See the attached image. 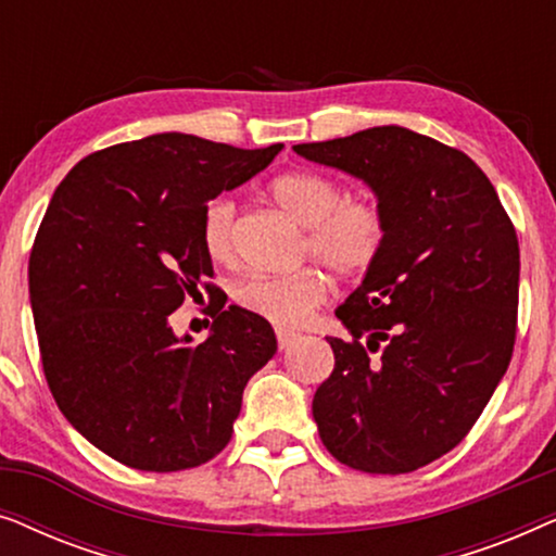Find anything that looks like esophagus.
<instances>
[{"mask_svg": "<svg viewBox=\"0 0 556 556\" xmlns=\"http://www.w3.org/2000/svg\"><path fill=\"white\" fill-rule=\"evenodd\" d=\"M276 337H278V346H280V349H288V346L293 344L295 339H299V333H295V331H286V329H278Z\"/></svg>", "mask_w": 556, "mask_h": 556, "instance_id": "1", "label": "esophagus"}]
</instances>
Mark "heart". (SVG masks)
Wrapping results in <instances>:
<instances>
[{"instance_id": "heart-1", "label": "heart", "mask_w": 556, "mask_h": 556, "mask_svg": "<svg viewBox=\"0 0 556 556\" xmlns=\"http://www.w3.org/2000/svg\"><path fill=\"white\" fill-rule=\"evenodd\" d=\"M270 197L288 217L306 227L303 255H314L339 276H359L384 248L387 223L377 204L344 200L337 181L314 172H288L273 179ZM235 202L219 197L210 202L202 219L204 250L215 263L235 257ZM329 295V280L318 268H301L288 276H253L235 299L250 314L293 329Z\"/></svg>"}]
</instances>
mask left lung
<instances>
[{
	"mask_svg": "<svg viewBox=\"0 0 556 556\" xmlns=\"http://www.w3.org/2000/svg\"><path fill=\"white\" fill-rule=\"evenodd\" d=\"M293 151L364 181L387 223L382 253L337 308L352 341L329 337L337 364L311 407L318 435L349 468L409 473L468 435L506 375L516 230L473 159L409 128Z\"/></svg>",
	"mask_w": 556,
	"mask_h": 556,
	"instance_id": "left-lung-1",
	"label": "left lung"
}]
</instances>
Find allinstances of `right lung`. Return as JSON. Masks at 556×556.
I'll return each mask as SVG.
<instances>
[{"label":"right lung","mask_w":556,"mask_h":556,"mask_svg":"<svg viewBox=\"0 0 556 556\" xmlns=\"http://www.w3.org/2000/svg\"><path fill=\"white\" fill-rule=\"evenodd\" d=\"M280 149L154 134L86 156L52 194L29 255L42 369L60 413L113 460L169 473L230 443L242 390L276 354V333L223 301L194 344L169 314L202 288L217 295L207 204Z\"/></svg>","instance_id":"1"}]
</instances>
